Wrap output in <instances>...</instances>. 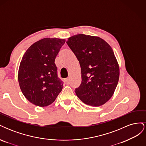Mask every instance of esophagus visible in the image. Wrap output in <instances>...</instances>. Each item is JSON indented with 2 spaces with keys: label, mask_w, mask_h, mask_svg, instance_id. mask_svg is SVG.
<instances>
[{
  "label": "esophagus",
  "mask_w": 146,
  "mask_h": 146,
  "mask_svg": "<svg viewBox=\"0 0 146 146\" xmlns=\"http://www.w3.org/2000/svg\"><path fill=\"white\" fill-rule=\"evenodd\" d=\"M64 82L66 84H67V85H68V84L69 83V78H66L64 80Z\"/></svg>",
  "instance_id": "obj_1"
}]
</instances>
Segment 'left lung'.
<instances>
[{
	"label": "left lung",
	"mask_w": 146,
	"mask_h": 146,
	"mask_svg": "<svg viewBox=\"0 0 146 146\" xmlns=\"http://www.w3.org/2000/svg\"><path fill=\"white\" fill-rule=\"evenodd\" d=\"M66 43L81 68L82 82L75 89L76 95L88 105H104L112 97L119 77L111 47L100 38L83 34L70 37Z\"/></svg>",
	"instance_id": "8db88e82"
}]
</instances>
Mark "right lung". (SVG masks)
<instances>
[{
    "label": "right lung",
    "instance_id": "obj_1",
    "mask_svg": "<svg viewBox=\"0 0 146 146\" xmlns=\"http://www.w3.org/2000/svg\"><path fill=\"white\" fill-rule=\"evenodd\" d=\"M64 39L44 38L31 46L21 61L18 81L24 96L33 104H52L63 87L58 77L55 60Z\"/></svg>",
    "mask_w": 146,
    "mask_h": 146
}]
</instances>
